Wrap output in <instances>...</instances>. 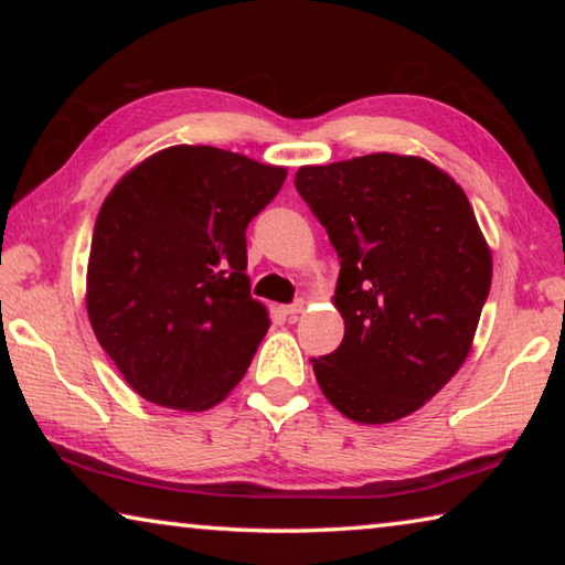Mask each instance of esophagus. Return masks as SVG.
<instances>
[{
  "mask_svg": "<svg viewBox=\"0 0 565 565\" xmlns=\"http://www.w3.org/2000/svg\"><path fill=\"white\" fill-rule=\"evenodd\" d=\"M303 309H306V303L299 299V301H294V303H286L284 306V313L289 319H296V317H299V313H303Z\"/></svg>",
  "mask_w": 565,
  "mask_h": 565,
  "instance_id": "34e87169",
  "label": "esophagus"
}]
</instances>
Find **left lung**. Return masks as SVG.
I'll list each match as a JSON object with an SVG mask.
<instances>
[{"label": "left lung", "mask_w": 565, "mask_h": 565, "mask_svg": "<svg viewBox=\"0 0 565 565\" xmlns=\"http://www.w3.org/2000/svg\"><path fill=\"white\" fill-rule=\"evenodd\" d=\"M294 186L339 254L341 347L311 359L343 416L391 424L461 369L491 289V252L463 189L418 157L301 167Z\"/></svg>", "instance_id": "obj_1"}]
</instances>
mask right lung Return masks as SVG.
<instances>
[{
    "label": "right lung",
    "mask_w": 565,
    "mask_h": 565,
    "mask_svg": "<svg viewBox=\"0 0 565 565\" xmlns=\"http://www.w3.org/2000/svg\"><path fill=\"white\" fill-rule=\"evenodd\" d=\"M286 169L216 147H171L104 199L87 311L102 349L151 404L204 411L246 374L271 321L252 299L246 226Z\"/></svg>",
    "instance_id": "right-lung-1"
}]
</instances>
